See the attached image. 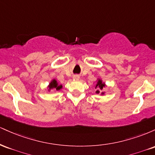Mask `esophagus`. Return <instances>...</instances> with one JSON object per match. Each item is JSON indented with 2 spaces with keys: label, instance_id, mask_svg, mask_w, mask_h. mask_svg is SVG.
<instances>
[{
  "label": "esophagus",
  "instance_id": "obj_1",
  "mask_svg": "<svg viewBox=\"0 0 155 155\" xmlns=\"http://www.w3.org/2000/svg\"><path fill=\"white\" fill-rule=\"evenodd\" d=\"M74 79H76V80H78V79H79V75H74Z\"/></svg>",
  "mask_w": 155,
  "mask_h": 155
}]
</instances>
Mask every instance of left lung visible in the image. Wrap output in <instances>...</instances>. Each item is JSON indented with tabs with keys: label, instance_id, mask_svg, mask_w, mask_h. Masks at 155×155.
I'll use <instances>...</instances> for the list:
<instances>
[{
	"label": "left lung",
	"instance_id": "1",
	"mask_svg": "<svg viewBox=\"0 0 155 155\" xmlns=\"http://www.w3.org/2000/svg\"><path fill=\"white\" fill-rule=\"evenodd\" d=\"M106 87V84H105L104 82H103V81L100 79H97V84L95 85V89H97V91H96V93L99 94L100 93V90H102L103 88ZM101 95H104V92H101Z\"/></svg>",
	"mask_w": 155,
	"mask_h": 155
}]
</instances>
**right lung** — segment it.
Wrapping results in <instances>:
<instances>
[{"label": "right lung", "mask_w": 155, "mask_h": 155, "mask_svg": "<svg viewBox=\"0 0 155 155\" xmlns=\"http://www.w3.org/2000/svg\"><path fill=\"white\" fill-rule=\"evenodd\" d=\"M62 87H63L62 84H58L56 79H52L51 81V82L49 83V86H48V91H50L51 89H55L56 90H61Z\"/></svg>", "instance_id": "1"}]
</instances>
